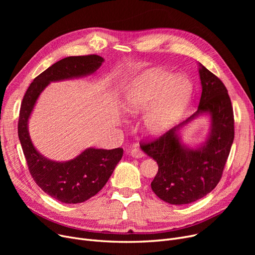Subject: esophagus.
Wrapping results in <instances>:
<instances>
[{"label": "esophagus", "mask_w": 255, "mask_h": 255, "mask_svg": "<svg viewBox=\"0 0 255 255\" xmlns=\"http://www.w3.org/2000/svg\"><path fill=\"white\" fill-rule=\"evenodd\" d=\"M130 155L133 157V158H141L142 156H143V153L141 152V150L140 149H138V148H134V149H132L131 151H130Z\"/></svg>", "instance_id": "obj_1"}]
</instances>
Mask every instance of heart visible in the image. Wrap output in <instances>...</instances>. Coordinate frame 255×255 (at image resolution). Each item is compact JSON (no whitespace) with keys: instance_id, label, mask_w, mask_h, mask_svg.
Listing matches in <instances>:
<instances>
[{"instance_id":"heart-1","label":"heart","mask_w":255,"mask_h":255,"mask_svg":"<svg viewBox=\"0 0 255 255\" xmlns=\"http://www.w3.org/2000/svg\"><path fill=\"white\" fill-rule=\"evenodd\" d=\"M191 96V85L184 77L150 70L139 75L126 90L123 109L137 115L153 105L143 120L145 131L158 135L175 125L183 116Z\"/></svg>"}]
</instances>
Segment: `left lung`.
Listing matches in <instances>:
<instances>
[{
    "label": "left lung",
    "mask_w": 255,
    "mask_h": 255,
    "mask_svg": "<svg viewBox=\"0 0 255 255\" xmlns=\"http://www.w3.org/2000/svg\"><path fill=\"white\" fill-rule=\"evenodd\" d=\"M202 82L197 112L157 138L140 141V148L158 164L151 183L154 193L171 205H186L206 196L219 183L235 137V120L227 89L215 74L199 64ZM209 113L211 133L193 150L179 141L177 131L195 116Z\"/></svg>",
    "instance_id": "8db88e82"
}]
</instances>
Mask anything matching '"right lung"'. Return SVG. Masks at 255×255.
<instances>
[{"instance_id":"add662e5","label":"right lung","mask_w":255,"mask_h":255,"mask_svg":"<svg viewBox=\"0 0 255 255\" xmlns=\"http://www.w3.org/2000/svg\"><path fill=\"white\" fill-rule=\"evenodd\" d=\"M102 62L103 58L97 55H88L68 57L55 63L35 77L20 105L18 138L29 171L40 188L64 204L83 203L97 194L122 159L123 149L90 148L70 161H51L34 148L29 135L28 121L39 95L50 82L92 74Z\"/></svg>"}]
</instances>
